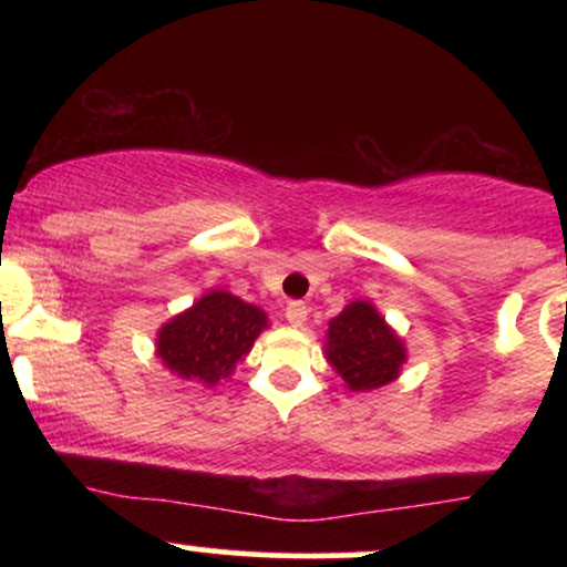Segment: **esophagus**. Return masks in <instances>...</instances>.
<instances>
[{
    "mask_svg": "<svg viewBox=\"0 0 567 567\" xmlns=\"http://www.w3.org/2000/svg\"><path fill=\"white\" fill-rule=\"evenodd\" d=\"M306 315H309V309H306L303 301H290L285 306V320H288L292 328H301L306 322Z\"/></svg>",
    "mask_w": 567,
    "mask_h": 567,
    "instance_id": "1",
    "label": "esophagus"
}]
</instances>
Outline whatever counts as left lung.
<instances>
[{"instance_id":"obj_1","label":"left lung","mask_w":567,"mask_h":567,"mask_svg":"<svg viewBox=\"0 0 567 567\" xmlns=\"http://www.w3.org/2000/svg\"><path fill=\"white\" fill-rule=\"evenodd\" d=\"M328 360L351 392H368L400 375L405 347L373 306L354 301L330 322Z\"/></svg>"}]
</instances>
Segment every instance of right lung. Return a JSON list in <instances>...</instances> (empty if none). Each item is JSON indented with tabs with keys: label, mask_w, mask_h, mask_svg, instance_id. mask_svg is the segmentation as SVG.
<instances>
[{
	"label": "right lung",
	"mask_w": 567,
	"mask_h": 567,
	"mask_svg": "<svg viewBox=\"0 0 567 567\" xmlns=\"http://www.w3.org/2000/svg\"><path fill=\"white\" fill-rule=\"evenodd\" d=\"M264 328L266 315L258 306L213 290L159 330L157 354L181 379L216 386L229 379Z\"/></svg>",
	"instance_id": "obj_1"
}]
</instances>
